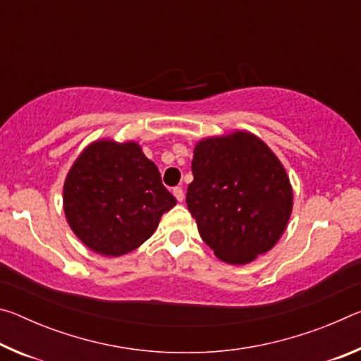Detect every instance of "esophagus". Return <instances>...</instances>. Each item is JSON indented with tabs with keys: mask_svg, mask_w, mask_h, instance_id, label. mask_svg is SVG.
I'll return each instance as SVG.
<instances>
[{
	"mask_svg": "<svg viewBox=\"0 0 361 361\" xmlns=\"http://www.w3.org/2000/svg\"><path fill=\"white\" fill-rule=\"evenodd\" d=\"M173 195L178 202H183V200H185V192H183V188H173Z\"/></svg>",
	"mask_w": 361,
	"mask_h": 361,
	"instance_id": "34e87169",
	"label": "esophagus"
}]
</instances>
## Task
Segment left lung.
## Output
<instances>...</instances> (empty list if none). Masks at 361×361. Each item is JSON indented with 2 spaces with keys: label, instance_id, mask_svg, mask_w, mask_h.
I'll list each match as a JSON object with an SVG mask.
<instances>
[{
  "label": "left lung",
  "instance_id": "obj_1",
  "mask_svg": "<svg viewBox=\"0 0 361 361\" xmlns=\"http://www.w3.org/2000/svg\"><path fill=\"white\" fill-rule=\"evenodd\" d=\"M186 204L216 258L248 264L286 229L293 188L283 164L259 137L235 130L194 146Z\"/></svg>",
  "mask_w": 361,
  "mask_h": 361
}]
</instances>
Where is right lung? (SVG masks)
<instances>
[{
  "instance_id": "1",
  "label": "right lung",
  "mask_w": 361,
  "mask_h": 361,
  "mask_svg": "<svg viewBox=\"0 0 361 361\" xmlns=\"http://www.w3.org/2000/svg\"><path fill=\"white\" fill-rule=\"evenodd\" d=\"M176 199L137 142L102 138L85 146L63 183L66 223L103 256L133 252L154 234Z\"/></svg>"
}]
</instances>
